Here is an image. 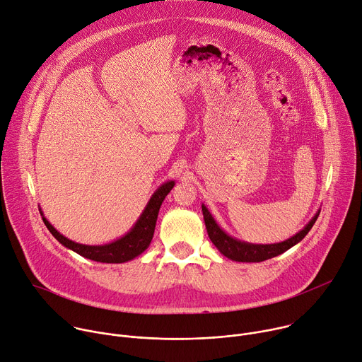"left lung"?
Masks as SVG:
<instances>
[{"label":"left lung","instance_id":"8db88e82","mask_svg":"<svg viewBox=\"0 0 362 362\" xmlns=\"http://www.w3.org/2000/svg\"><path fill=\"white\" fill-rule=\"evenodd\" d=\"M202 212H203L206 230H208V235H209L212 243L219 249L221 253H223L226 257H229V259L238 261V262H262V261L271 259V257H274V256L284 253L285 250H288L289 247H292L293 245H296L306 236V233L313 229V226L317 222L318 215H320V214H317L313 218V221L309 222L299 233H296L295 236L289 238L285 242L275 243V245H252V243H245V242L236 240V239L230 238L229 235H226L216 225L215 219L212 218V215L208 212V209H206L204 206H202Z\"/></svg>","mask_w":362,"mask_h":362}]
</instances>
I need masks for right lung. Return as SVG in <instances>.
I'll return each mask as SVG.
<instances>
[{
	"mask_svg": "<svg viewBox=\"0 0 362 362\" xmlns=\"http://www.w3.org/2000/svg\"><path fill=\"white\" fill-rule=\"evenodd\" d=\"M173 186H175V182H168L162 185L156 190V193L151 196L150 202L147 203L144 212L141 214L134 228L126 236L107 245L90 246V245L76 243L67 239L66 236H63L62 233H59L53 226H51V223H48L45 218H42V222L47 226V229L51 232V235H53L62 245L87 257V259H91L95 262H105V264H123L139 256L150 245L162 202L165 200V197L168 196V193L172 190Z\"/></svg>",
	"mask_w": 362,
	"mask_h": 362,
	"instance_id": "1",
	"label": "right lung"
}]
</instances>
